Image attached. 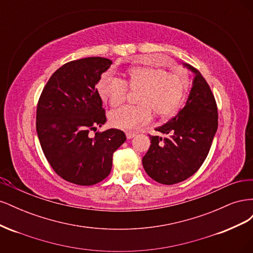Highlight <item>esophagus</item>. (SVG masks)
Listing matches in <instances>:
<instances>
[{"mask_svg":"<svg viewBox=\"0 0 253 253\" xmlns=\"http://www.w3.org/2000/svg\"><path fill=\"white\" fill-rule=\"evenodd\" d=\"M126 138H127V139H132L133 137L135 136V134H134V133H132V132H126Z\"/></svg>","mask_w":253,"mask_h":253,"instance_id":"esophagus-1","label":"esophagus"}]
</instances>
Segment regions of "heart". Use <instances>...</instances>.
<instances>
[{
	"label": "heart",
	"mask_w": 253,
	"mask_h": 253,
	"mask_svg": "<svg viewBox=\"0 0 253 253\" xmlns=\"http://www.w3.org/2000/svg\"><path fill=\"white\" fill-rule=\"evenodd\" d=\"M98 93L111 106L126 100L127 89L138 91L137 106H122L110 114V122L124 131H136L149 122L152 112L162 119H169L178 113L188 90L185 76L167 73L162 67L135 65L126 72L124 79L103 75L97 84Z\"/></svg>",
	"instance_id": "obj_1"
}]
</instances>
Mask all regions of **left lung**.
<instances>
[{"label":"left lung","mask_w":253,"mask_h":253,"mask_svg":"<svg viewBox=\"0 0 253 253\" xmlns=\"http://www.w3.org/2000/svg\"><path fill=\"white\" fill-rule=\"evenodd\" d=\"M194 74L186 105L175 117L151 136V145L142 166L151 178L164 185H174L192 176L210 151L217 131L218 113L215 99L202 74L183 63Z\"/></svg>","instance_id":"left-lung-1"}]
</instances>
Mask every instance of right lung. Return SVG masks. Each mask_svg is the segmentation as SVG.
Masks as SVG:
<instances>
[{
	"instance_id": "right-lung-1",
	"label": "right lung",
	"mask_w": 253,
	"mask_h": 253,
	"mask_svg": "<svg viewBox=\"0 0 253 253\" xmlns=\"http://www.w3.org/2000/svg\"><path fill=\"white\" fill-rule=\"evenodd\" d=\"M111 64L101 57L71 61L51 75L38 102L36 127L44 155L60 177L76 185L103 180L114 152L126 139L117 128L88 136L106 122L96 84Z\"/></svg>"
}]
</instances>
